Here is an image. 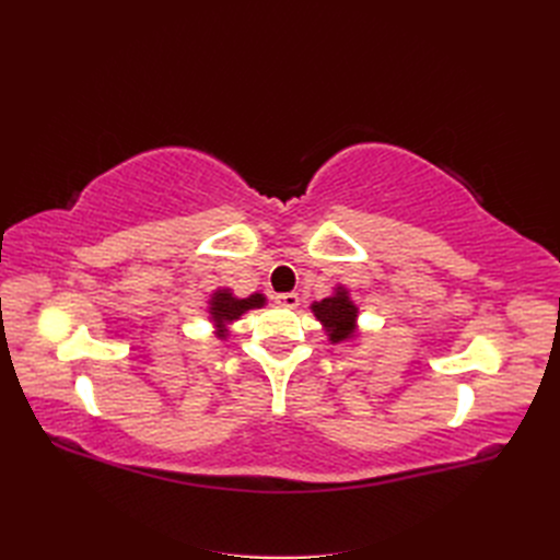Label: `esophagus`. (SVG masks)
Listing matches in <instances>:
<instances>
[{"label": "esophagus", "mask_w": 560, "mask_h": 560, "mask_svg": "<svg viewBox=\"0 0 560 560\" xmlns=\"http://www.w3.org/2000/svg\"><path fill=\"white\" fill-rule=\"evenodd\" d=\"M276 303H278V306H282V308H296L299 306V294H294V292L278 294Z\"/></svg>", "instance_id": "obj_1"}]
</instances>
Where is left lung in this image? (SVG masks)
Returning a JSON list of instances; mask_svg holds the SVG:
<instances>
[{"label": "left lung", "instance_id": "left-lung-1", "mask_svg": "<svg viewBox=\"0 0 560 560\" xmlns=\"http://www.w3.org/2000/svg\"><path fill=\"white\" fill-rule=\"evenodd\" d=\"M313 313L322 322V325L327 327L331 343H341L354 336V319H358V308H354V303L350 301L343 287H338L334 296L315 301Z\"/></svg>", "mask_w": 560, "mask_h": 560}]
</instances>
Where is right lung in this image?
Returning <instances> with one entry per match:
<instances>
[{"instance_id": "add662e5", "label": "right lung", "mask_w": 560, "mask_h": 560, "mask_svg": "<svg viewBox=\"0 0 560 560\" xmlns=\"http://www.w3.org/2000/svg\"><path fill=\"white\" fill-rule=\"evenodd\" d=\"M266 303V299H264V294H252V296H247V299H235L229 290H219V292H214V296H212V301H210V315H212V319H214V325L219 327V336H226V325L229 322H233V319H238L245 311H249V308H261Z\"/></svg>"}]
</instances>
